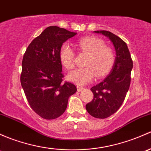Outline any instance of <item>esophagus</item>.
Instances as JSON below:
<instances>
[{
    "mask_svg": "<svg viewBox=\"0 0 151 151\" xmlns=\"http://www.w3.org/2000/svg\"><path fill=\"white\" fill-rule=\"evenodd\" d=\"M77 91H79V92L82 91V90H84V88H83V87L80 86V85H77Z\"/></svg>",
    "mask_w": 151,
    "mask_h": 151,
    "instance_id": "34e87169",
    "label": "esophagus"
}]
</instances>
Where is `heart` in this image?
I'll list each match as a JSON object with an SVG mask.
<instances>
[{"label": "heart", "mask_w": 151, "mask_h": 151, "mask_svg": "<svg viewBox=\"0 0 151 151\" xmlns=\"http://www.w3.org/2000/svg\"><path fill=\"white\" fill-rule=\"evenodd\" d=\"M79 52L88 55L84 63L85 68L77 69L68 75V79L79 85L91 82L96 77L106 76L113 67L115 53L111 47L106 45L104 40L95 36L82 37L76 42ZM59 60L68 70L74 67V52L68 44H63L59 50Z\"/></svg>", "instance_id": "b5f03b06"}]
</instances>
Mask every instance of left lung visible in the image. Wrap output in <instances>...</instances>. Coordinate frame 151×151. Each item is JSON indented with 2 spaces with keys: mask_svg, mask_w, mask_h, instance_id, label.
<instances>
[{
  "mask_svg": "<svg viewBox=\"0 0 151 151\" xmlns=\"http://www.w3.org/2000/svg\"><path fill=\"white\" fill-rule=\"evenodd\" d=\"M95 32L109 37L116 53L111 71L104 80L90 89L94 96L91 102L86 105V110L92 116L105 119L116 113L123 104L129 88L133 62L123 40L106 30Z\"/></svg>",
  "mask_w": 151,
  "mask_h": 151,
  "instance_id": "obj_1",
  "label": "left lung"
}]
</instances>
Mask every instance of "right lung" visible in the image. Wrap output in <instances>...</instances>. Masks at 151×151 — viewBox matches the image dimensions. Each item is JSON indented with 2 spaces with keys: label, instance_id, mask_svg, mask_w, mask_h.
Returning <instances> with one entry per match:
<instances>
[{
  "label": "right lung",
  "instance_id": "obj_1",
  "mask_svg": "<svg viewBox=\"0 0 151 151\" xmlns=\"http://www.w3.org/2000/svg\"><path fill=\"white\" fill-rule=\"evenodd\" d=\"M73 32L50 26L35 38L22 59L21 85L30 107L45 119H54L64 113L69 96L77 88L63 82L59 50L63 43L74 37Z\"/></svg>",
  "mask_w": 151,
  "mask_h": 151
}]
</instances>
